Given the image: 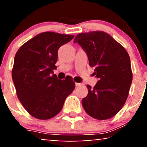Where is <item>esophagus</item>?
Masks as SVG:
<instances>
[{
	"label": "esophagus",
	"instance_id": "34e87169",
	"mask_svg": "<svg viewBox=\"0 0 147 147\" xmlns=\"http://www.w3.org/2000/svg\"><path fill=\"white\" fill-rule=\"evenodd\" d=\"M75 85H76V86H79L80 85H82V84L81 83H78V82H76Z\"/></svg>",
	"mask_w": 147,
	"mask_h": 147
}]
</instances>
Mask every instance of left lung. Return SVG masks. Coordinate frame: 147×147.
<instances>
[{
	"label": "left lung",
	"mask_w": 147,
	"mask_h": 147,
	"mask_svg": "<svg viewBox=\"0 0 147 147\" xmlns=\"http://www.w3.org/2000/svg\"><path fill=\"white\" fill-rule=\"evenodd\" d=\"M74 42L87 55L90 67L98 78L93 88L86 85L88 93L82 100L88 115L98 120L114 117L123 108L133 80L131 61L126 49L108 33H79Z\"/></svg>",
	"instance_id": "8db88e82"
}]
</instances>
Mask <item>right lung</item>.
<instances>
[{
    "label": "right lung",
    "instance_id": "obj_1",
    "mask_svg": "<svg viewBox=\"0 0 147 147\" xmlns=\"http://www.w3.org/2000/svg\"><path fill=\"white\" fill-rule=\"evenodd\" d=\"M74 36L54 32L40 33L16 53L12 77L16 94L24 108L36 119H50L59 114L66 98L75 88L71 78L59 80L53 74L59 48Z\"/></svg>",
    "mask_w": 147,
    "mask_h": 147
}]
</instances>
